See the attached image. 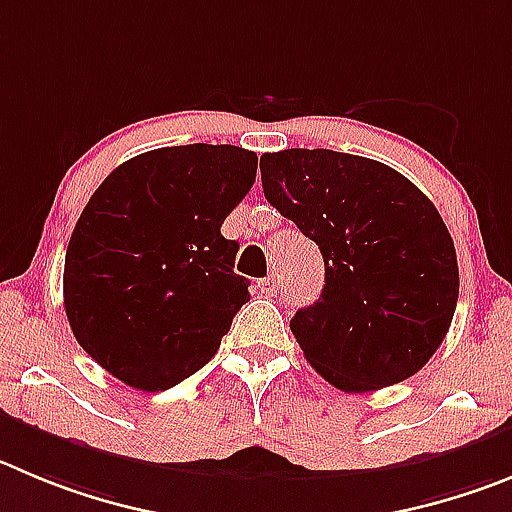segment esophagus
<instances>
[{
  "instance_id": "1",
  "label": "esophagus",
  "mask_w": 512,
  "mask_h": 512,
  "mask_svg": "<svg viewBox=\"0 0 512 512\" xmlns=\"http://www.w3.org/2000/svg\"><path fill=\"white\" fill-rule=\"evenodd\" d=\"M260 290L265 295H278L280 293V280L275 275H267L265 280H260Z\"/></svg>"
}]
</instances>
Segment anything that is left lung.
Listing matches in <instances>:
<instances>
[{
  "label": "left lung",
  "mask_w": 512,
  "mask_h": 512,
  "mask_svg": "<svg viewBox=\"0 0 512 512\" xmlns=\"http://www.w3.org/2000/svg\"><path fill=\"white\" fill-rule=\"evenodd\" d=\"M265 199L318 245L321 298L290 321L308 364L348 394L417 374L447 336L457 252L437 207L399 171L328 148L260 159Z\"/></svg>",
  "instance_id": "1"
}]
</instances>
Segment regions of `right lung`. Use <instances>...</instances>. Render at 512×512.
<instances>
[{"label":"right lung","mask_w":512,"mask_h":512,"mask_svg":"<svg viewBox=\"0 0 512 512\" xmlns=\"http://www.w3.org/2000/svg\"><path fill=\"white\" fill-rule=\"evenodd\" d=\"M240 146L146 151L105 176L65 252L70 328L108 374L141 391L189 379L250 300L222 222L255 184Z\"/></svg>","instance_id":"right-lung-1"}]
</instances>
